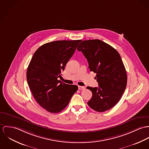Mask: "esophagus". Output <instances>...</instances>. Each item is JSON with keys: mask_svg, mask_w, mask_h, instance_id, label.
<instances>
[{"mask_svg": "<svg viewBox=\"0 0 149 149\" xmlns=\"http://www.w3.org/2000/svg\"><path fill=\"white\" fill-rule=\"evenodd\" d=\"M85 88H86V87L84 86H78V89L79 90H84Z\"/></svg>", "mask_w": 149, "mask_h": 149, "instance_id": "esophagus-1", "label": "esophagus"}]
</instances>
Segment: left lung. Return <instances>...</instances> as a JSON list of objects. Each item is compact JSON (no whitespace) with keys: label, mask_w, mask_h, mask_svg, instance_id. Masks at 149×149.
<instances>
[{"label":"left lung","mask_w":149,"mask_h":149,"mask_svg":"<svg viewBox=\"0 0 149 149\" xmlns=\"http://www.w3.org/2000/svg\"><path fill=\"white\" fill-rule=\"evenodd\" d=\"M77 50L87 59L91 71L96 73L98 87H87L93 96L87 102L94 110L104 112L121 98L127 84V73L118 52L99 39L82 41Z\"/></svg>","instance_id":"left-lung-1"}]
</instances>
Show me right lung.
Here are the masks:
<instances>
[{"label":"right lung","mask_w":149,"mask_h":149,"mask_svg":"<svg viewBox=\"0 0 149 149\" xmlns=\"http://www.w3.org/2000/svg\"><path fill=\"white\" fill-rule=\"evenodd\" d=\"M81 40H56L41 46L33 54L27 81L34 98L52 113L62 111L77 92V85L61 82V72Z\"/></svg>","instance_id":"1"}]
</instances>
